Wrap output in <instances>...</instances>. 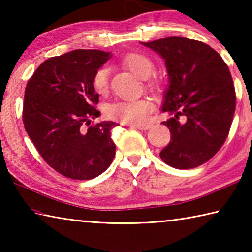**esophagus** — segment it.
<instances>
[{
    "label": "esophagus",
    "instance_id": "1",
    "mask_svg": "<svg viewBox=\"0 0 252 252\" xmlns=\"http://www.w3.org/2000/svg\"><path fill=\"white\" fill-rule=\"evenodd\" d=\"M133 129H139V130H149L151 127V125H143V126H131Z\"/></svg>",
    "mask_w": 252,
    "mask_h": 252
}]
</instances>
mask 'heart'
I'll use <instances>...</instances> for the list:
<instances>
[{
  "label": "heart",
  "instance_id": "heart-1",
  "mask_svg": "<svg viewBox=\"0 0 252 252\" xmlns=\"http://www.w3.org/2000/svg\"><path fill=\"white\" fill-rule=\"evenodd\" d=\"M122 63L132 73L141 79H147L155 70L152 60L141 53H129L122 60ZM149 87L156 88L159 81L152 79L149 81ZM92 87L99 94H105L109 88V69L100 67L92 78ZM153 110V103L147 97L134 100H121L109 104L105 109L106 117L126 125L140 126L147 121L149 113Z\"/></svg>",
  "mask_w": 252,
  "mask_h": 252
}]
</instances>
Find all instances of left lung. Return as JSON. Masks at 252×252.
I'll return each instance as SVG.
<instances>
[{
  "mask_svg": "<svg viewBox=\"0 0 252 252\" xmlns=\"http://www.w3.org/2000/svg\"><path fill=\"white\" fill-rule=\"evenodd\" d=\"M141 43L161 55L169 75L161 111L172 116L162 122L171 141L160 158L176 169L206 163L224 143L236 110L228 65L217 51L197 40L170 36ZM181 115L183 124L178 121Z\"/></svg>",
  "mask_w": 252,
  "mask_h": 252,
  "instance_id": "left-lung-1",
  "label": "left lung"
}]
</instances>
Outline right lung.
Wrapping results in <instances>:
<instances>
[{
	"label": "right lung",
	"mask_w": 252,
	"mask_h": 252,
	"mask_svg": "<svg viewBox=\"0 0 252 252\" xmlns=\"http://www.w3.org/2000/svg\"><path fill=\"white\" fill-rule=\"evenodd\" d=\"M110 58V52L83 49L50 58L25 88V131L46 163L66 178L94 179L116 155L111 130L118 123L84 126L100 116L92 78Z\"/></svg>",
	"instance_id": "right-lung-1"
}]
</instances>
